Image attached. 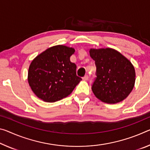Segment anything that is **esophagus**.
Listing matches in <instances>:
<instances>
[{
    "label": "esophagus",
    "mask_w": 150,
    "mask_h": 150,
    "mask_svg": "<svg viewBox=\"0 0 150 150\" xmlns=\"http://www.w3.org/2000/svg\"><path fill=\"white\" fill-rule=\"evenodd\" d=\"M88 79H89V76H88L87 75H85L84 77H83V79L84 81H87V80H88Z\"/></svg>",
    "instance_id": "obj_1"
}]
</instances>
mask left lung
Listing matches in <instances>:
<instances>
[{"mask_svg": "<svg viewBox=\"0 0 150 150\" xmlns=\"http://www.w3.org/2000/svg\"><path fill=\"white\" fill-rule=\"evenodd\" d=\"M95 61L96 76L92 91L104 103L114 104L123 101L134 87L135 69L120 52L111 48L89 51Z\"/></svg>", "mask_w": 150, "mask_h": 150, "instance_id": "left-lung-1", "label": "left lung"}]
</instances>
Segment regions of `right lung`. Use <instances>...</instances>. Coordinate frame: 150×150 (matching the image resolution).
<instances>
[{
  "label": "right lung",
  "instance_id": "1",
  "mask_svg": "<svg viewBox=\"0 0 150 150\" xmlns=\"http://www.w3.org/2000/svg\"><path fill=\"white\" fill-rule=\"evenodd\" d=\"M75 49L56 45L36 57L28 69V81L32 91L46 102H55L67 97L81 80L70 57Z\"/></svg>",
  "mask_w": 150,
  "mask_h": 150
}]
</instances>
